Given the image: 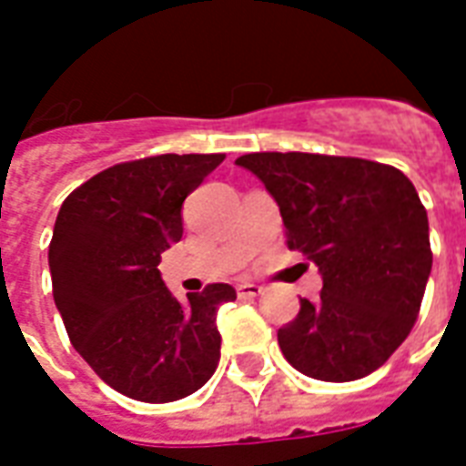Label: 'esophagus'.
<instances>
[{
	"label": "esophagus",
	"instance_id": "esophagus-1",
	"mask_svg": "<svg viewBox=\"0 0 466 466\" xmlns=\"http://www.w3.org/2000/svg\"><path fill=\"white\" fill-rule=\"evenodd\" d=\"M264 290V286H258V283H239V286H237V293H239V298H244V300H248V298H258Z\"/></svg>",
	"mask_w": 466,
	"mask_h": 466
}]
</instances>
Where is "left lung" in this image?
Returning <instances> with one entry per match:
<instances>
[{
    "instance_id": "8db88e82",
    "label": "left lung",
    "mask_w": 466,
    "mask_h": 466,
    "mask_svg": "<svg viewBox=\"0 0 466 466\" xmlns=\"http://www.w3.org/2000/svg\"><path fill=\"white\" fill-rule=\"evenodd\" d=\"M279 202L289 248L322 273L279 329L283 357L319 381H357L410 335L432 268L428 212L399 168L351 156L261 151L237 158Z\"/></svg>"
}]
</instances>
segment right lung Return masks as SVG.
<instances>
[{"instance_id":"obj_1","label":"right lung","mask_w":466,"mask_h":466,"mask_svg":"<svg viewBox=\"0 0 466 466\" xmlns=\"http://www.w3.org/2000/svg\"><path fill=\"white\" fill-rule=\"evenodd\" d=\"M222 161L161 154L116 163L60 205L48 247L56 308L92 371L134 400L186 399L219 364L218 310L237 290L209 283L177 303L156 266L183 237V200Z\"/></svg>"}]
</instances>
